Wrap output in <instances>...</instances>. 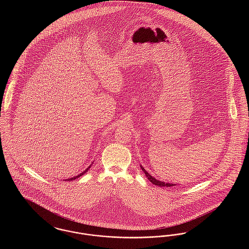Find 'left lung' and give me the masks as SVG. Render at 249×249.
<instances>
[{"label":"left lung","mask_w":249,"mask_h":249,"mask_svg":"<svg viewBox=\"0 0 249 249\" xmlns=\"http://www.w3.org/2000/svg\"><path fill=\"white\" fill-rule=\"evenodd\" d=\"M140 166H141V169H142V172L144 173L145 177L148 178V180H149L153 185L159 186V187H173V186H177V184H173V183H165V182H162V181H160V180L156 179V178H153L150 174H148V172H146V171L143 169V167H142V165Z\"/></svg>","instance_id":"8db88e82"}]
</instances>
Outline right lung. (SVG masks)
Segmentation results:
<instances>
[{"label":"right lung","instance_id":"obj_1","mask_svg":"<svg viewBox=\"0 0 249 249\" xmlns=\"http://www.w3.org/2000/svg\"><path fill=\"white\" fill-rule=\"evenodd\" d=\"M92 163H93V162H92ZM91 165H92V164H90V165L89 166V167H88V168H87V169H86V170H85V171H83V172H82V173H81V174H79V175H77V176H76V177H73V178H68V179H65V181H72V180H74V179H76V178H80V177H82V176H83L84 174H86V173H87V172H88V171H89V168H90V167H91Z\"/></svg>","mask_w":249,"mask_h":249}]
</instances>
